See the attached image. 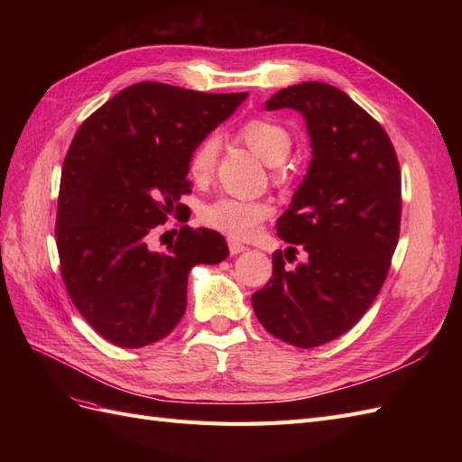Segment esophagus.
<instances>
[{
  "instance_id": "34e87169",
  "label": "esophagus",
  "mask_w": 462,
  "mask_h": 462,
  "mask_svg": "<svg viewBox=\"0 0 462 462\" xmlns=\"http://www.w3.org/2000/svg\"><path fill=\"white\" fill-rule=\"evenodd\" d=\"M227 245H229V253H231L233 256L241 254V253H245V250H246V246H245V245H241L239 241H235V239H229V241H227Z\"/></svg>"
}]
</instances>
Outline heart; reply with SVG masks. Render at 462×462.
I'll list each match as a JSON object with an SVG mask.
<instances>
[{
	"instance_id": "heart-1",
	"label": "heart",
	"mask_w": 462,
	"mask_h": 462,
	"mask_svg": "<svg viewBox=\"0 0 462 462\" xmlns=\"http://www.w3.org/2000/svg\"><path fill=\"white\" fill-rule=\"evenodd\" d=\"M239 136L270 165L282 163L289 156L292 146L291 133L283 125L263 117L246 121L239 129ZM217 152L219 138L216 134H208L194 148L189 162V175L194 183H206L212 177ZM270 214L272 206L263 200L221 197L202 208V221L209 227L235 236V239H246Z\"/></svg>"
}]
</instances>
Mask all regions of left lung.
<instances>
[{
    "label": "left lung",
    "instance_id": "obj_1",
    "mask_svg": "<svg viewBox=\"0 0 462 462\" xmlns=\"http://www.w3.org/2000/svg\"><path fill=\"white\" fill-rule=\"evenodd\" d=\"M295 109L306 121L312 160L277 235L295 270L273 256V275L253 295L260 324L273 337L312 348L341 337L380 292L401 227V171L382 125L343 90L302 82L273 94L265 109Z\"/></svg>",
    "mask_w": 462,
    "mask_h": 462
}]
</instances>
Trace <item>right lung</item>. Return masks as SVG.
Returning a JSON list of instances; mask_svg holds the SVG:
<instances>
[{"label": "right lung", "instance_id": "right-lung-1", "mask_svg": "<svg viewBox=\"0 0 462 462\" xmlns=\"http://www.w3.org/2000/svg\"><path fill=\"white\" fill-rule=\"evenodd\" d=\"M246 96L136 82L77 131L61 170L55 241L69 297L109 343L138 348L170 335L187 310L190 270L229 256L212 229L180 227L165 253L150 250L146 236L190 192L194 148Z\"/></svg>", "mask_w": 462, "mask_h": 462}]
</instances>
